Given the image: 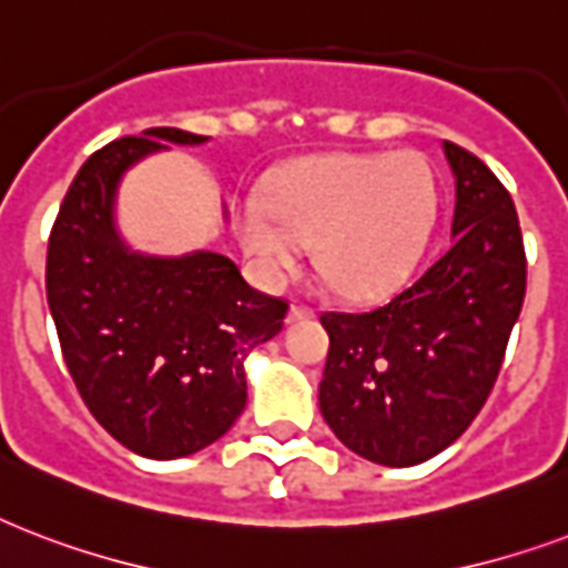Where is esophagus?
Wrapping results in <instances>:
<instances>
[{"mask_svg":"<svg viewBox=\"0 0 568 568\" xmlns=\"http://www.w3.org/2000/svg\"><path fill=\"white\" fill-rule=\"evenodd\" d=\"M311 316H314V307H307V305L290 307V320H311Z\"/></svg>","mask_w":568,"mask_h":568,"instance_id":"1","label":"esophagus"}]
</instances>
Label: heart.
<instances>
[{
    "mask_svg": "<svg viewBox=\"0 0 568 568\" xmlns=\"http://www.w3.org/2000/svg\"><path fill=\"white\" fill-rule=\"evenodd\" d=\"M435 204L433 171L417 153H344L284 171L266 201L240 197L234 227L272 284L290 278L314 243L325 287L344 298H376L415 270Z\"/></svg>",
    "mask_w": 568,
    "mask_h": 568,
    "instance_id": "b5f03b06",
    "label": "heart"
}]
</instances>
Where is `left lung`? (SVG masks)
<instances>
[{
    "mask_svg": "<svg viewBox=\"0 0 568 568\" xmlns=\"http://www.w3.org/2000/svg\"><path fill=\"white\" fill-rule=\"evenodd\" d=\"M456 180L450 245L367 314L328 311L320 412L362 459L426 463L471 426L525 302L513 197L474 153L444 142Z\"/></svg>",
    "mask_w": 568,
    "mask_h": 568,
    "instance_id": "1",
    "label": "left lung"
}]
</instances>
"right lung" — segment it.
I'll return each mask as SVG.
<instances>
[{"label": "right lung", "instance_id": "right-lung-1", "mask_svg": "<svg viewBox=\"0 0 568 568\" xmlns=\"http://www.w3.org/2000/svg\"><path fill=\"white\" fill-rule=\"evenodd\" d=\"M206 135L153 126L88 156L47 248L61 355L97 424L126 450L180 459L219 442L245 408V358L284 325L287 302L254 290L231 257L133 252L118 186L135 162Z\"/></svg>", "mask_w": 568, "mask_h": 568}]
</instances>
